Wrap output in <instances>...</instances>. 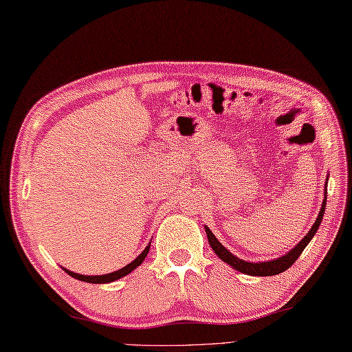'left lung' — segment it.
I'll return each mask as SVG.
<instances>
[{
	"label": "left lung",
	"instance_id": "1",
	"mask_svg": "<svg viewBox=\"0 0 352 352\" xmlns=\"http://www.w3.org/2000/svg\"><path fill=\"white\" fill-rule=\"evenodd\" d=\"M327 184H328V177L325 181L324 202H322V206H320V211L318 214L316 221H314V225L310 228V231H308V234L304 236V239L300 240L292 250H289V252H287L285 255L275 258V260H270V261H258V263L245 261V260H241V258L235 256L234 254L229 252V250L216 239V235H214L210 231V228L205 226L208 241H210V246L212 248L214 254H216L221 261H225L228 266H231L232 269L241 272V274H246V275H250V276H274V275H278V274H283L284 270L289 269L292 264L298 260L299 255L302 254V250L307 248L308 243L311 241L314 234L318 232V229L320 226V221H322V219H324V214H325Z\"/></svg>",
	"mask_w": 352,
	"mask_h": 352
}]
</instances>
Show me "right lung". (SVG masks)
<instances>
[{
  "mask_svg": "<svg viewBox=\"0 0 352 352\" xmlns=\"http://www.w3.org/2000/svg\"><path fill=\"white\" fill-rule=\"evenodd\" d=\"M148 250H150V243H148V245L146 246V249L142 250V252H141L138 256L135 258V260H133L132 263H129L127 266H124L123 269L116 270V272H111V274H106V275H80V274H76V272H71V270H68V269H65V267H62V269L65 270L69 276H73V278L78 279V281L91 283V284H106V283H113V281H117V279H120V278H123V276L129 275V274H131V272H133L136 267H138L140 264H141L142 261H144V258L147 256Z\"/></svg>",
  "mask_w": 352,
  "mask_h": 352,
  "instance_id": "obj_1",
  "label": "right lung"
}]
</instances>
